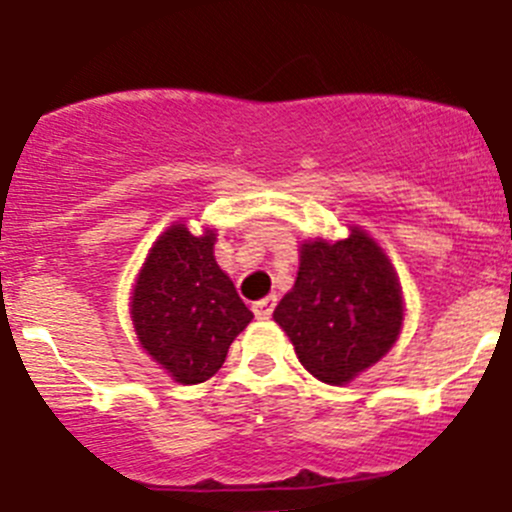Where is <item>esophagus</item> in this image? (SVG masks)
<instances>
[{
	"instance_id": "34e87169",
	"label": "esophagus",
	"mask_w": 512,
	"mask_h": 512,
	"mask_svg": "<svg viewBox=\"0 0 512 512\" xmlns=\"http://www.w3.org/2000/svg\"><path fill=\"white\" fill-rule=\"evenodd\" d=\"M275 303H278V298L267 296V298H262V301H257L255 306H252V311H255L257 319H270V313H273Z\"/></svg>"
}]
</instances>
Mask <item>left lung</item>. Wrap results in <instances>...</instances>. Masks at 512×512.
Masks as SVG:
<instances>
[{
    "label": "left lung",
    "instance_id": "8db88e82",
    "mask_svg": "<svg viewBox=\"0 0 512 512\" xmlns=\"http://www.w3.org/2000/svg\"><path fill=\"white\" fill-rule=\"evenodd\" d=\"M298 252L296 283L273 319L316 380L347 385L398 342L405 316L398 273L362 227H349L344 239H306Z\"/></svg>",
    "mask_w": 512,
    "mask_h": 512
}]
</instances>
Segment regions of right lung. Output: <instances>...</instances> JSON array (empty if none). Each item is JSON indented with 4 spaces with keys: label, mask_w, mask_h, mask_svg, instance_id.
<instances>
[{
    "label": "right lung",
    "mask_w": 512,
    "mask_h": 512,
    "mask_svg": "<svg viewBox=\"0 0 512 512\" xmlns=\"http://www.w3.org/2000/svg\"><path fill=\"white\" fill-rule=\"evenodd\" d=\"M216 232L170 224L153 242L130 296L135 334L153 362L181 385L214 377L252 311L216 265Z\"/></svg>",
    "instance_id": "1"
}]
</instances>
